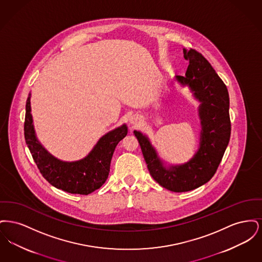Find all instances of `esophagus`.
Here are the masks:
<instances>
[{"instance_id": "34e87169", "label": "esophagus", "mask_w": 262, "mask_h": 262, "mask_svg": "<svg viewBox=\"0 0 262 262\" xmlns=\"http://www.w3.org/2000/svg\"><path fill=\"white\" fill-rule=\"evenodd\" d=\"M129 123H130L132 125H137L139 123H140V120H139V118H137L136 116H134V117H132V118L129 119Z\"/></svg>"}]
</instances>
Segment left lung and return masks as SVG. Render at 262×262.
I'll return each instance as SVG.
<instances>
[{
	"mask_svg": "<svg viewBox=\"0 0 262 262\" xmlns=\"http://www.w3.org/2000/svg\"><path fill=\"white\" fill-rule=\"evenodd\" d=\"M189 62L185 76L176 75V80L187 85L200 102L201 132L200 147L194 156L183 165L165 167L151 145L148 137L135 130L151 177L163 187L185 192L206 184L216 173L231 136L229 93L223 80L209 62L194 49H184Z\"/></svg>",
	"mask_w": 262,
	"mask_h": 262,
	"instance_id": "8db88e82",
	"label": "left lung"
}]
</instances>
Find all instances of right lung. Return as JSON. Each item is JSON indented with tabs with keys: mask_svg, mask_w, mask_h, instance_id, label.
I'll return each mask as SVG.
<instances>
[{
	"mask_svg": "<svg viewBox=\"0 0 262 262\" xmlns=\"http://www.w3.org/2000/svg\"><path fill=\"white\" fill-rule=\"evenodd\" d=\"M32 123L29 94L25 105V138L27 147L48 183L75 194L88 195L102 187L109 176L115 148L127 134V126L121 125L101 137L85 158L64 162L55 158L41 145Z\"/></svg>",
	"mask_w": 262,
	"mask_h": 262,
	"instance_id": "add662e5",
	"label": "right lung"
}]
</instances>
